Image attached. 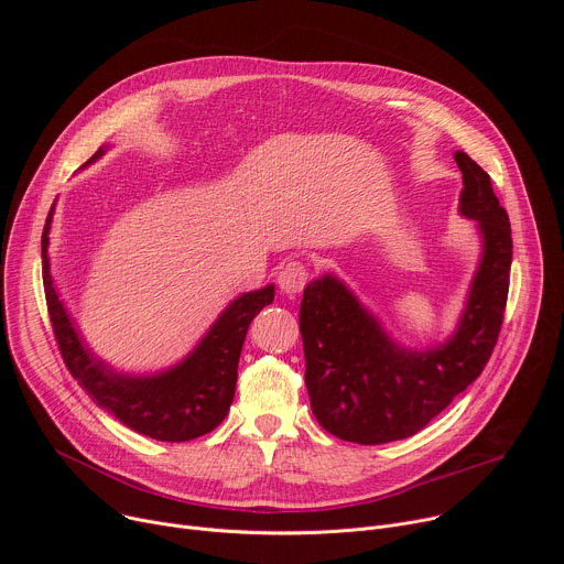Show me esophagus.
<instances>
[{"instance_id": "1", "label": "esophagus", "mask_w": 564, "mask_h": 564, "mask_svg": "<svg viewBox=\"0 0 564 564\" xmlns=\"http://www.w3.org/2000/svg\"><path fill=\"white\" fill-rule=\"evenodd\" d=\"M310 274H307V268L299 261H288L281 272H279V288L285 292V294H299L305 283H307Z\"/></svg>"}]
</instances>
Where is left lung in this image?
Returning a JSON list of instances; mask_svg holds the SVG:
<instances>
[{"label": "left lung", "instance_id": "1", "mask_svg": "<svg viewBox=\"0 0 564 564\" xmlns=\"http://www.w3.org/2000/svg\"><path fill=\"white\" fill-rule=\"evenodd\" d=\"M459 214L475 220L481 257L455 333L429 348L394 341L335 274L303 290L299 326L316 422L339 440L386 444L420 433L485 370L505 318L513 257L507 209L489 174L455 151Z\"/></svg>", "mask_w": 564, "mask_h": 564}]
</instances>
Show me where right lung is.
<instances>
[{"instance_id":"1","label":"right lung","mask_w":564,"mask_h":564,"mask_svg":"<svg viewBox=\"0 0 564 564\" xmlns=\"http://www.w3.org/2000/svg\"><path fill=\"white\" fill-rule=\"evenodd\" d=\"M100 147L89 167L107 153ZM55 203L42 231V279L53 333L68 372L77 379L100 409L127 429L160 442H189L214 431L227 415L236 368L252 318L274 301V285L236 296L214 321L198 346L176 366L153 375H129L113 370L79 337L51 274L48 234Z\"/></svg>"}]
</instances>
